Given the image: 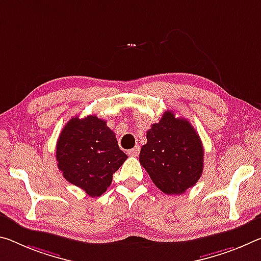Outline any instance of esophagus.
Instances as JSON below:
<instances>
[{"instance_id": "34e87169", "label": "esophagus", "mask_w": 261, "mask_h": 261, "mask_svg": "<svg viewBox=\"0 0 261 261\" xmlns=\"http://www.w3.org/2000/svg\"><path fill=\"white\" fill-rule=\"evenodd\" d=\"M139 151H140V146L136 145L134 148H131V150L127 151V154L131 156H137L139 154Z\"/></svg>"}]
</instances>
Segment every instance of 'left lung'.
<instances>
[{"label":"left lung","mask_w":261,"mask_h":261,"mask_svg":"<svg viewBox=\"0 0 261 261\" xmlns=\"http://www.w3.org/2000/svg\"><path fill=\"white\" fill-rule=\"evenodd\" d=\"M147 143L140 148V165L156 187L167 195H180L193 187L203 171V145L187 119L164 113L152 124Z\"/></svg>","instance_id":"obj_1"}]
</instances>
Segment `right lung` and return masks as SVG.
Listing matches in <instances>:
<instances>
[{"label": "right lung", "instance_id": "obj_1", "mask_svg": "<svg viewBox=\"0 0 261 261\" xmlns=\"http://www.w3.org/2000/svg\"><path fill=\"white\" fill-rule=\"evenodd\" d=\"M56 158L68 182L96 197L108 189L113 174L127 155L119 150L107 122L89 115L81 119L73 117L64 126L57 142Z\"/></svg>", "mask_w": 261, "mask_h": 261}]
</instances>
